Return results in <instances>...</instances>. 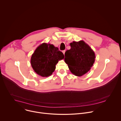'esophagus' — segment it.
Here are the masks:
<instances>
[{
  "label": "esophagus",
  "mask_w": 121,
  "mask_h": 121,
  "mask_svg": "<svg viewBox=\"0 0 121 121\" xmlns=\"http://www.w3.org/2000/svg\"><path fill=\"white\" fill-rule=\"evenodd\" d=\"M62 52L63 53L64 55H65V50H63V51H62Z\"/></svg>",
  "instance_id": "esophagus-1"
}]
</instances>
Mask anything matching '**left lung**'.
<instances>
[{
  "instance_id": "obj_1",
  "label": "left lung",
  "mask_w": 121,
  "mask_h": 121,
  "mask_svg": "<svg viewBox=\"0 0 121 121\" xmlns=\"http://www.w3.org/2000/svg\"><path fill=\"white\" fill-rule=\"evenodd\" d=\"M70 46V49L65 52V61L72 74L81 77L91 69L95 61V53L83 41H74Z\"/></svg>"
}]
</instances>
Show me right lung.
<instances>
[{
	"label": "right lung",
	"mask_w": 121,
	"mask_h": 121,
	"mask_svg": "<svg viewBox=\"0 0 121 121\" xmlns=\"http://www.w3.org/2000/svg\"><path fill=\"white\" fill-rule=\"evenodd\" d=\"M64 58V55L53 44L43 43L39 46L32 55L30 63L38 75L47 77L52 74L59 60Z\"/></svg>",
	"instance_id": "add662e5"
}]
</instances>
